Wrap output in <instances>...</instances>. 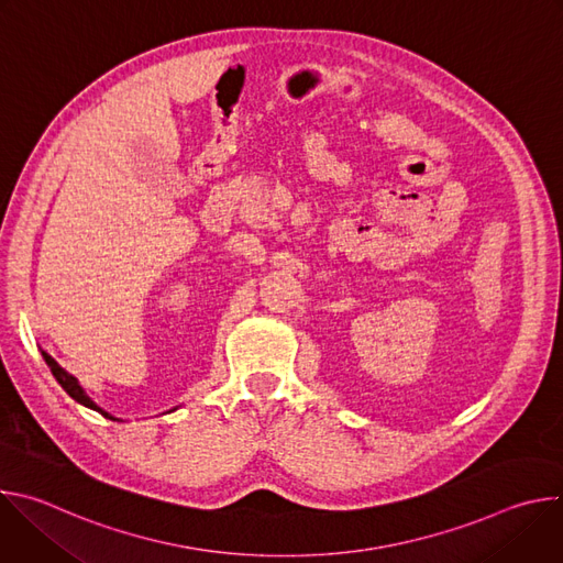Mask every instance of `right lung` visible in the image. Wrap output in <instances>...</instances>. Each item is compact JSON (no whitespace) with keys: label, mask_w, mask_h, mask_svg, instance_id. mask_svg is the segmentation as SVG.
Wrapping results in <instances>:
<instances>
[{"label":"right lung","mask_w":563,"mask_h":563,"mask_svg":"<svg viewBox=\"0 0 563 563\" xmlns=\"http://www.w3.org/2000/svg\"><path fill=\"white\" fill-rule=\"evenodd\" d=\"M42 356H44V361H46V365L51 367V372H53V376H55V380L62 385V389L73 398V400H77L79 406H85V408H89V410H93V412H100L104 419H111V421H122V419H118V417H113L111 412H107L104 408H100L96 400L87 394V389L79 385V380L73 376V374H68L51 354H46L44 350H42ZM178 408H174V410H169V412H176Z\"/></svg>","instance_id":"1"}]
</instances>
